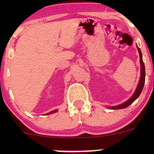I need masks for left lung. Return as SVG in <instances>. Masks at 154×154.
Wrapping results in <instances>:
<instances>
[{
	"mask_svg": "<svg viewBox=\"0 0 154 154\" xmlns=\"http://www.w3.org/2000/svg\"><path fill=\"white\" fill-rule=\"evenodd\" d=\"M137 50H138L139 55H140V80L137 85V88H136L135 93H133V95H132L131 98L130 99L125 101V103L122 104H120V105L116 106H109V108L111 109H125V108L128 107L130 104L133 103L135 100L137 99L139 97V95H140L141 92H142L143 89V86L145 84V78H146V70H145V65L143 61V56H142V53H141L140 49L137 46Z\"/></svg>",
	"mask_w": 154,
	"mask_h": 154,
	"instance_id": "left-lung-1",
	"label": "left lung"
}]
</instances>
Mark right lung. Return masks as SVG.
Listing matches in <instances>:
<instances>
[{
	"label": "right lung",
	"instance_id": "1",
	"mask_svg": "<svg viewBox=\"0 0 154 154\" xmlns=\"http://www.w3.org/2000/svg\"><path fill=\"white\" fill-rule=\"evenodd\" d=\"M56 111H57V110H54V111H51V112H49V113H48V114H46L47 115H48V114H53V113H55V112H56Z\"/></svg>",
	"mask_w": 154,
	"mask_h": 154
}]
</instances>
